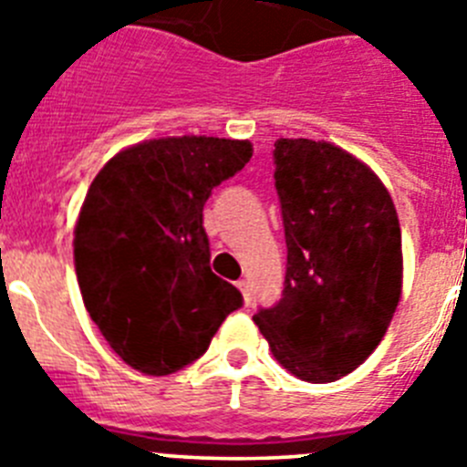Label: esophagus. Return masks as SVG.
<instances>
[{"mask_svg":"<svg viewBox=\"0 0 467 467\" xmlns=\"http://www.w3.org/2000/svg\"><path fill=\"white\" fill-rule=\"evenodd\" d=\"M236 287H238V290H241V295H243V299H245V304H250V301H253V295H250V285H247V280H238Z\"/></svg>","mask_w":467,"mask_h":467,"instance_id":"esophagus-1","label":"esophagus"}]
</instances>
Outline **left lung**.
<instances>
[{"instance_id":"8db88e82","label":"left lung","mask_w":467,"mask_h":467,"mask_svg":"<svg viewBox=\"0 0 467 467\" xmlns=\"http://www.w3.org/2000/svg\"><path fill=\"white\" fill-rule=\"evenodd\" d=\"M274 163L287 271L278 304L253 320L287 372L337 381L372 356L398 308V213L372 168L325 140L280 138Z\"/></svg>"}]
</instances>
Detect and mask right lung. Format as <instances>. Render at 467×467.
Masks as SVG:
<instances>
[{"label": "right lung", "mask_w": 467, "mask_h": 467, "mask_svg": "<svg viewBox=\"0 0 467 467\" xmlns=\"http://www.w3.org/2000/svg\"><path fill=\"white\" fill-rule=\"evenodd\" d=\"M247 140L159 138L105 163L74 226L90 320L133 369L166 377L208 350L241 292L210 269L203 205L245 168Z\"/></svg>", "instance_id": "obj_1"}]
</instances>
